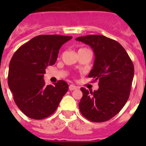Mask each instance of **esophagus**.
Here are the masks:
<instances>
[{"label": "esophagus", "mask_w": 146, "mask_h": 146, "mask_svg": "<svg viewBox=\"0 0 146 146\" xmlns=\"http://www.w3.org/2000/svg\"><path fill=\"white\" fill-rule=\"evenodd\" d=\"M77 86H74V85H70L69 87V89L70 90V91H73V90H75V89H77Z\"/></svg>", "instance_id": "34e87169"}]
</instances>
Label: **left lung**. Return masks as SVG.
Masks as SVG:
<instances>
[{
	"label": "left lung",
	"mask_w": 146,
	"mask_h": 146,
	"mask_svg": "<svg viewBox=\"0 0 146 146\" xmlns=\"http://www.w3.org/2000/svg\"><path fill=\"white\" fill-rule=\"evenodd\" d=\"M93 49L95 60L88 77L99 81L97 91L81 88L79 108L92 122L111 119L123 108L129 97L134 77V65L118 42L102 35H88L75 38Z\"/></svg>",
	"instance_id": "obj_1"
}]
</instances>
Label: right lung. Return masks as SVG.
<instances>
[{"label":"right lung","instance_id":"right-lung-1","mask_svg":"<svg viewBox=\"0 0 146 146\" xmlns=\"http://www.w3.org/2000/svg\"><path fill=\"white\" fill-rule=\"evenodd\" d=\"M72 36L40 35L22 45L9 63L8 85L17 106L25 115L41 120L56 110L69 86L64 80L46 86L47 66L57 60L59 50Z\"/></svg>","mask_w":146,"mask_h":146}]
</instances>
